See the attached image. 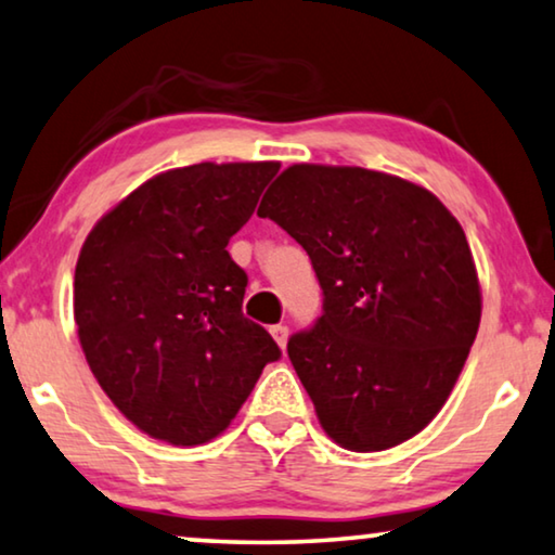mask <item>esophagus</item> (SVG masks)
I'll return each instance as SVG.
<instances>
[{
  "label": "esophagus",
  "instance_id": "obj_1",
  "mask_svg": "<svg viewBox=\"0 0 555 555\" xmlns=\"http://www.w3.org/2000/svg\"><path fill=\"white\" fill-rule=\"evenodd\" d=\"M270 335H272V340L278 343V348L285 350V345H287V327L285 325H272L270 327Z\"/></svg>",
  "mask_w": 555,
  "mask_h": 555
}]
</instances>
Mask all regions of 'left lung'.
Returning a JSON list of instances; mask_svg holds the SVG:
<instances>
[{"mask_svg": "<svg viewBox=\"0 0 555 555\" xmlns=\"http://www.w3.org/2000/svg\"><path fill=\"white\" fill-rule=\"evenodd\" d=\"M310 255L323 315L287 343L327 438L388 451L438 415L480 325L478 270L451 210L423 184L365 167L291 165L264 192Z\"/></svg>", "mask_w": 555, "mask_h": 555, "instance_id": "obj_1", "label": "left lung"}]
</instances>
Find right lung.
Returning a JSON list of instances; mask_svg holds the SVG:
<instances>
[{
	"instance_id": "obj_1",
	"label": "right lung",
	"mask_w": 555,
	"mask_h": 555,
	"mask_svg": "<svg viewBox=\"0 0 555 555\" xmlns=\"http://www.w3.org/2000/svg\"><path fill=\"white\" fill-rule=\"evenodd\" d=\"M280 163L159 172L104 212L75 270V323L100 388L170 446L218 438L280 358L243 315L247 275L228 243Z\"/></svg>"
}]
</instances>
